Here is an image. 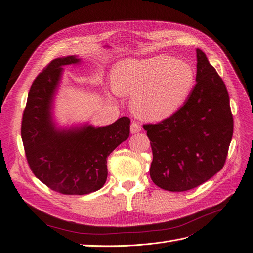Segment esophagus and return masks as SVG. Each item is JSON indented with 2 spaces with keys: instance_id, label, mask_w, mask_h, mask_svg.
<instances>
[{
  "instance_id": "obj_1",
  "label": "esophagus",
  "mask_w": 253,
  "mask_h": 253,
  "mask_svg": "<svg viewBox=\"0 0 253 253\" xmlns=\"http://www.w3.org/2000/svg\"><path fill=\"white\" fill-rule=\"evenodd\" d=\"M141 132V126L139 124H137V122H132L131 124V133L132 134H137Z\"/></svg>"
}]
</instances>
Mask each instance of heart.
<instances>
[{
  "mask_svg": "<svg viewBox=\"0 0 253 253\" xmlns=\"http://www.w3.org/2000/svg\"><path fill=\"white\" fill-rule=\"evenodd\" d=\"M113 91L132 96L131 109L145 121H163L177 113L192 94L193 66L167 55L125 59L113 70Z\"/></svg>",
  "mask_w": 253,
  "mask_h": 253,
  "instance_id": "1",
  "label": "heart"
}]
</instances>
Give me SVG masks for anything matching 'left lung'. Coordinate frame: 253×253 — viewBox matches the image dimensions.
<instances>
[{
  "label": "left lung",
  "instance_id": "obj_1",
  "mask_svg": "<svg viewBox=\"0 0 253 253\" xmlns=\"http://www.w3.org/2000/svg\"><path fill=\"white\" fill-rule=\"evenodd\" d=\"M196 60V84L185 105L157 125L143 126L153 152L151 178L172 192L198 187L219 172L233 135L225 83L198 48Z\"/></svg>",
  "mask_w": 253,
  "mask_h": 253
}]
</instances>
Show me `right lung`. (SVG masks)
<instances>
[{
	"mask_svg": "<svg viewBox=\"0 0 253 253\" xmlns=\"http://www.w3.org/2000/svg\"><path fill=\"white\" fill-rule=\"evenodd\" d=\"M105 47H110L106 45ZM78 56L52 60L35 79L23 114L21 135L30 169L44 185L67 195L101 189L108 177L106 158L129 136L127 117L105 126H60L53 105L63 67L80 64Z\"/></svg>",
	"mask_w": 253,
	"mask_h": 253,
	"instance_id": "right-lung-1",
	"label": "right lung"
}]
</instances>
